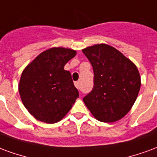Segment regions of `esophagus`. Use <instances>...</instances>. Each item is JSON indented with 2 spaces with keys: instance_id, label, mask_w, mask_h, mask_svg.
<instances>
[{
  "instance_id": "obj_1",
  "label": "esophagus",
  "mask_w": 157,
  "mask_h": 157,
  "mask_svg": "<svg viewBox=\"0 0 157 157\" xmlns=\"http://www.w3.org/2000/svg\"><path fill=\"white\" fill-rule=\"evenodd\" d=\"M74 85H75V87H76L78 90L80 87V83L78 82V81H77V82H74Z\"/></svg>"
}]
</instances>
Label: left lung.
Returning <instances> with one entry per match:
<instances>
[{
    "mask_svg": "<svg viewBox=\"0 0 157 157\" xmlns=\"http://www.w3.org/2000/svg\"><path fill=\"white\" fill-rule=\"evenodd\" d=\"M94 70L92 91L83 102L95 119L112 123L130 111L140 88V76L136 65L117 49L96 44L83 49Z\"/></svg>",
    "mask_w": 157,
    "mask_h": 157,
    "instance_id": "8db88e82",
    "label": "left lung"
}]
</instances>
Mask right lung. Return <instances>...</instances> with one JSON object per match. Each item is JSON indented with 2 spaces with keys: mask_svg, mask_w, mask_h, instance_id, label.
Returning <instances> with one entry per match:
<instances>
[{
  "mask_svg": "<svg viewBox=\"0 0 157 157\" xmlns=\"http://www.w3.org/2000/svg\"><path fill=\"white\" fill-rule=\"evenodd\" d=\"M75 55L73 49L52 48L25 67L19 94L24 106L37 121L48 124L60 121L78 98L70 72L64 70Z\"/></svg>",
  "mask_w": 157,
  "mask_h": 157,
  "instance_id": "add662e5",
  "label": "right lung"
}]
</instances>
